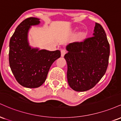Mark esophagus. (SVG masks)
<instances>
[{"label":"esophagus","instance_id":"obj_1","mask_svg":"<svg viewBox=\"0 0 121 121\" xmlns=\"http://www.w3.org/2000/svg\"><path fill=\"white\" fill-rule=\"evenodd\" d=\"M65 53H66V51L65 49L61 50V57H64Z\"/></svg>","mask_w":121,"mask_h":121}]
</instances>
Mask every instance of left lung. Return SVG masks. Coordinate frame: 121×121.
<instances>
[{
    "label": "left lung",
    "mask_w": 121,
    "mask_h": 121,
    "mask_svg": "<svg viewBox=\"0 0 121 121\" xmlns=\"http://www.w3.org/2000/svg\"><path fill=\"white\" fill-rule=\"evenodd\" d=\"M66 49L69 85L77 91L93 88L106 73L109 63L110 45L103 27L95 23L92 37L70 43Z\"/></svg>",
    "instance_id": "obj_1"
}]
</instances>
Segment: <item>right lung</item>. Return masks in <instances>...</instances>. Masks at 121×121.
Masks as SVG:
<instances>
[{
	"mask_svg": "<svg viewBox=\"0 0 121 121\" xmlns=\"http://www.w3.org/2000/svg\"><path fill=\"white\" fill-rule=\"evenodd\" d=\"M40 23V19L36 17L25 19L16 28L9 41V63L11 71L19 84L28 88L42 85L51 65L61 56L59 50H40L30 45L28 39L30 29Z\"/></svg>",
	"mask_w": 121,
	"mask_h": 121,
	"instance_id": "obj_1",
	"label": "right lung"
}]
</instances>
